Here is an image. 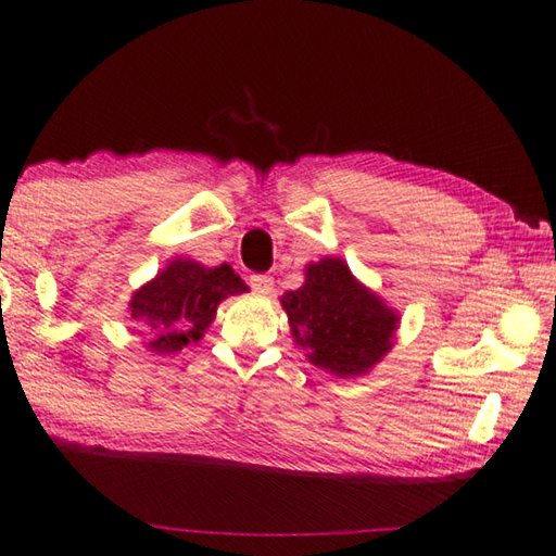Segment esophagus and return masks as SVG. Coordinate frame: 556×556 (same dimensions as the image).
<instances>
[{"mask_svg":"<svg viewBox=\"0 0 556 556\" xmlns=\"http://www.w3.org/2000/svg\"><path fill=\"white\" fill-rule=\"evenodd\" d=\"M249 282H252V290L258 292V294L274 292V278H270V276H252V278H249Z\"/></svg>","mask_w":556,"mask_h":556,"instance_id":"34e87169","label":"esophagus"}]
</instances>
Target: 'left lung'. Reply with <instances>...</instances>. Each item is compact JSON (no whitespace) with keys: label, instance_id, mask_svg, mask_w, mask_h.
<instances>
[{"label":"left lung","instance_id":"left-lung-1","mask_svg":"<svg viewBox=\"0 0 556 556\" xmlns=\"http://www.w3.org/2000/svg\"><path fill=\"white\" fill-rule=\"evenodd\" d=\"M294 345L336 377H362L391 353L401 314L353 276L338 256L304 268V282L280 298Z\"/></svg>","mask_w":556,"mask_h":556}]
</instances>
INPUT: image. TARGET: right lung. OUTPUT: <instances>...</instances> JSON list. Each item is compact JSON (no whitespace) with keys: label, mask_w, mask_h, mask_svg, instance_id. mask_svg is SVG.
Wrapping results in <instances>:
<instances>
[{"label":"right lung","mask_w":556,"mask_h":556,"mask_svg":"<svg viewBox=\"0 0 556 556\" xmlns=\"http://www.w3.org/2000/svg\"><path fill=\"white\" fill-rule=\"evenodd\" d=\"M247 290L228 264L208 268L194 258L175 256L131 294L129 319L149 333L146 348L151 353H179L185 345L201 341L223 300Z\"/></svg>","instance_id":"obj_1"}]
</instances>
